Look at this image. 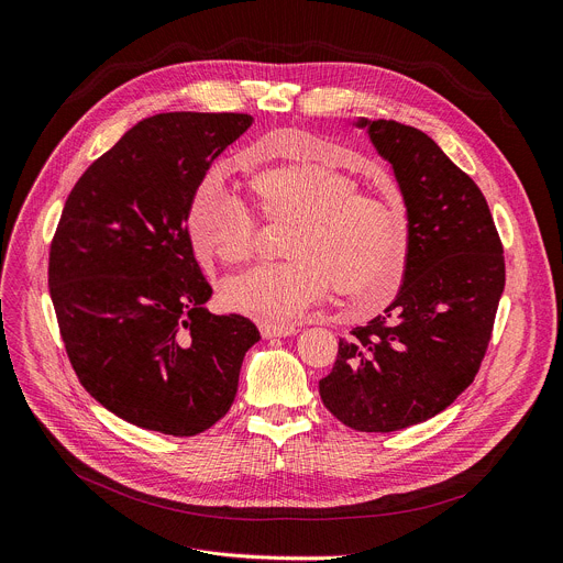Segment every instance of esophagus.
I'll return each mask as SVG.
<instances>
[{"instance_id": "esophagus-1", "label": "esophagus", "mask_w": 563, "mask_h": 563, "mask_svg": "<svg viewBox=\"0 0 563 563\" xmlns=\"http://www.w3.org/2000/svg\"><path fill=\"white\" fill-rule=\"evenodd\" d=\"M296 325L291 323H261V334L265 339H272V336H291L296 334Z\"/></svg>"}]
</instances>
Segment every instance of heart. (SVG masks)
<instances>
[{
	"label": "heart",
	"mask_w": 563,
	"mask_h": 563,
	"mask_svg": "<svg viewBox=\"0 0 563 563\" xmlns=\"http://www.w3.org/2000/svg\"><path fill=\"white\" fill-rule=\"evenodd\" d=\"M265 147L280 164L249 177V190L269 224H291L287 263L263 265L224 283L233 310L263 321L302 314L332 287L360 314L397 296L408 263V233L390 195L356 192L336 168L341 147L298 130L269 134ZM261 227L235 195L203 184L188 209V238L199 261L242 265L253 258Z\"/></svg>",
	"instance_id": "b5f03b06"
}]
</instances>
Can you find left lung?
Listing matches in <instances>:
<instances>
[{
    "instance_id": "8db88e82",
    "label": "left lung",
    "mask_w": 563,
    "mask_h": 563,
    "mask_svg": "<svg viewBox=\"0 0 563 563\" xmlns=\"http://www.w3.org/2000/svg\"><path fill=\"white\" fill-rule=\"evenodd\" d=\"M356 125L368 128L397 177L408 263L388 308L339 339L319 393L345 427L390 433L438 416L474 382L505 287V258L485 195L431 136L384 119Z\"/></svg>"
}]
</instances>
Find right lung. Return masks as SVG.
<instances>
[{"mask_svg": "<svg viewBox=\"0 0 563 563\" xmlns=\"http://www.w3.org/2000/svg\"><path fill=\"white\" fill-rule=\"evenodd\" d=\"M251 114L139 121L71 188L48 251V291L82 388L121 420L188 438L222 420L261 332L211 314L188 238L190 201Z\"/></svg>", "mask_w": 563, "mask_h": 563, "instance_id": "obj_1", "label": "right lung"}]
</instances>
